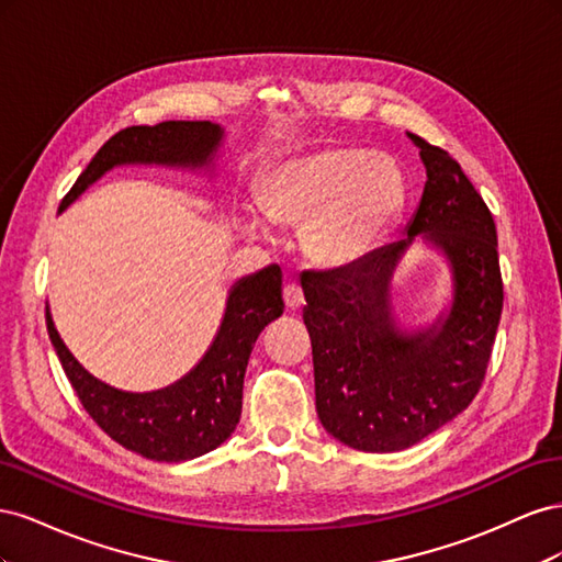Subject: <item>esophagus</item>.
Wrapping results in <instances>:
<instances>
[{"label":"esophagus","instance_id":"34e87169","mask_svg":"<svg viewBox=\"0 0 562 562\" xmlns=\"http://www.w3.org/2000/svg\"><path fill=\"white\" fill-rule=\"evenodd\" d=\"M283 300H285V307H288V310H300L302 304H304L302 288H300L297 283H288V285L283 288Z\"/></svg>","mask_w":562,"mask_h":562}]
</instances>
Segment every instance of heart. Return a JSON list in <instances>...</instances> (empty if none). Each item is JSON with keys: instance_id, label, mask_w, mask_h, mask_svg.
Instances as JSON below:
<instances>
[{"instance_id": "1", "label": "heart", "mask_w": 562, "mask_h": 562, "mask_svg": "<svg viewBox=\"0 0 562 562\" xmlns=\"http://www.w3.org/2000/svg\"><path fill=\"white\" fill-rule=\"evenodd\" d=\"M260 206L271 223L304 227L310 258L328 269L363 262L396 223L405 203L401 168L359 147H321L274 164L260 180ZM241 227L262 234L265 220Z\"/></svg>"}]
</instances>
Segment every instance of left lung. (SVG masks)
<instances>
[{"label":"left lung","instance_id":"1","mask_svg":"<svg viewBox=\"0 0 562 562\" xmlns=\"http://www.w3.org/2000/svg\"><path fill=\"white\" fill-rule=\"evenodd\" d=\"M427 182L405 239L353 267L300 277L314 353L316 413L333 438L398 452L446 427L479 394L502 318L497 229L485 201L446 149L407 133ZM417 240L451 269V302L427 327H405L390 281Z\"/></svg>","mask_w":562,"mask_h":562}]
</instances>
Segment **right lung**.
Listing matches in <instances>:
<instances>
[{
  "mask_svg": "<svg viewBox=\"0 0 562 562\" xmlns=\"http://www.w3.org/2000/svg\"><path fill=\"white\" fill-rule=\"evenodd\" d=\"M225 143V128L213 122H164L131 126L98 149L60 213L116 166H164L211 171ZM281 267L269 265L236 281L211 347L178 382L155 391H124L93 378L56 330L46 307V328L67 380L93 422L119 446L155 462H187L223 446L241 417L244 375L255 339L283 314Z\"/></svg>",
  "mask_w": 562,
  "mask_h": 562,
  "instance_id": "1",
  "label": "right lung"
}]
</instances>
